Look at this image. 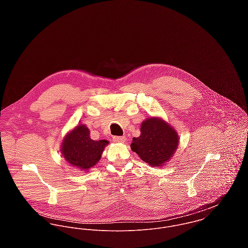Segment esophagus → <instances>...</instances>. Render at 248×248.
<instances>
[{
    "label": "esophagus",
    "instance_id": "obj_1",
    "mask_svg": "<svg viewBox=\"0 0 248 248\" xmlns=\"http://www.w3.org/2000/svg\"><path fill=\"white\" fill-rule=\"evenodd\" d=\"M125 137H113V141L118 142V143H123L125 141Z\"/></svg>",
    "mask_w": 248,
    "mask_h": 248
}]
</instances>
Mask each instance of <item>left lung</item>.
Wrapping results in <instances>:
<instances>
[{
    "instance_id": "left-lung-1",
    "label": "left lung",
    "mask_w": 248,
    "mask_h": 248,
    "mask_svg": "<svg viewBox=\"0 0 248 248\" xmlns=\"http://www.w3.org/2000/svg\"><path fill=\"white\" fill-rule=\"evenodd\" d=\"M140 131V137L133 139L132 150L148 164L155 167L162 166L177 149V133L165 121L154 117L142 123Z\"/></svg>"
}]
</instances>
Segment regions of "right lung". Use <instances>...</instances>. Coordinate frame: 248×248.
<instances>
[{
    "label": "right lung",
    "instance_id": "obj_1",
    "mask_svg": "<svg viewBox=\"0 0 248 248\" xmlns=\"http://www.w3.org/2000/svg\"><path fill=\"white\" fill-rule=\"evenodd\" d=\"M108 140H93L85 125H78L65 138L63 156L72 166L87 170L94 166L101 157Z\"/></svg>",
    "mask_w": 248,
    "mask_h": 248
}]
</instances>
